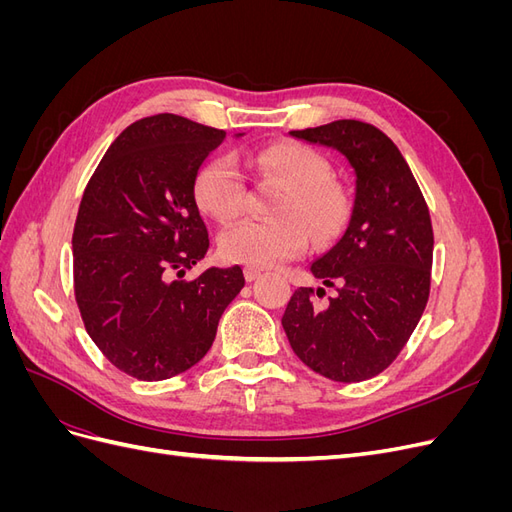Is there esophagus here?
<instances>
[{
  "instance_id": "esophagus-1",
  "label": "esophagus",
  "mask_w": 512,
  "mask_h": 512,
  "mask_svg": "<svg viewBox=\"0 0 512 512\" xmlns=\"http://www.w3.org/2000/svg\"><path fill=\"white\" fill-rule=\"evenodd\" d=\"M243 275H245V280H247V282H256L258 277H260V269L245 267V269H243Z\"/></svg>"
}]
</instances>
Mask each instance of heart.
<instances>
[{
	"label": "heart",
	"mask_w": 512,
	"mask_h": 512,
	"mask_svg": "<svg viewBox=\"0 0 512 512\" xmlns=\"http://www.w3.org/2000/svg\"><path fill=\"white\" fill-rule=\"evenodd\" d=\"M250 164L260 177L284 185L277 198L275 220H247L226 230L220 247L226 260L254 269L275 267L299 256L314 239L335 235L346 215V196L329 183V164L320 153L299 143H271L254 151ZM194 198L200 211L220 224L237 220L245 209V179L235 158L209 160L194 177ZM308 225L305 227L304 224Z\"/></svg>",
	"instance_id": "b5f03b06"
}]
</instances>
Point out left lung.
I'll return each mask as SVG.
<instances>
[{
    "mask_svg": "<svg viewBox=\"0 0 512 512\" xmlns=\"http://www.w3.org/2000/svg\"><path fill=\"white\" fill-rule=\"evenodd\" d=\"M290 136L342 153L354 185L342 235L309 265L337 294L316 303L312 288L294 290L282 327L294 354L320 376L374 378L406 346L429 299V209L395 143L369 123L339 119Z\"/></svg>",
    "mask_w": 512,
    "mask_h": 512,
    "instance_id": "obj_1",
    "label": "left lung"
}]
</instances>
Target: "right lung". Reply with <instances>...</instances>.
I'll list each match as a JSON object with an SVG mask.
<instances>
[{
	"mask_svg": "<svg viewBox=\"0 0 512 512\" xmlns=\"http://www.w3.org/2000/svg\"><path fill=\"white\" fill-rule=\"evenodd\" d=\"M224 138L179 115L145 117L115 138L85 188L72 235L76 303L106 359L138 380L203 359L245 286L237 265L181 280L209 250L194 177Z\"/></svg>",
	"mask_w": 512,
	"mask_h": 512,
	"instance_id": "right-lung-1",
	"label": "right lung"
}]
</instances>
